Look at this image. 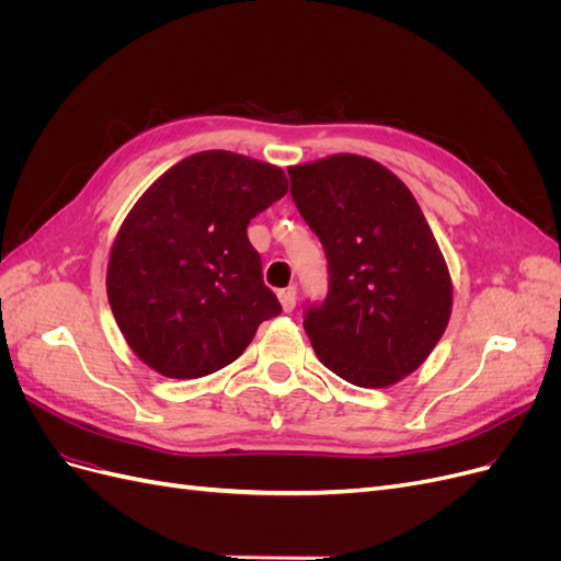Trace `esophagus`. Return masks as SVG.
<instances>
[{
  "mask_svg": "<svg viewBox=\"0 0 561 561\" xmlns=\"http://www.w3.org/2000/svg\"><path fill=\"white\" fill-rule=\"evenodd\" d=\"M278 299H280L283 311H285V313H293L295 307H297V287H295V285L285 287V290L278 293Z\"/></svg>",
  "mask_w": 561,
  "mask_h": 561,
  "instance_id": "34e87169",
  "label": "esophagus"
}]
</instances>
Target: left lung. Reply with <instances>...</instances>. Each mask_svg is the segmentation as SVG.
Returning <instances> with one entry per match:
<instances>
[{
    "instance_id": "left-lung-1",
    "label": "left lung",
    "mask_w": 561,
    "mask_h": 561,
    "mask_svg": "<svg viewBox=\"0 0 561 561\" xmlns=\"http://www.w3.org/2000/svg\"><path fill=\"white\" fill-rule=\"evenodd\" d=\"M287 175L328 257V295L304 309L320 363L363 388L412 375L451 313L449 271L416 198L388 168L355 154Z\"/></svg>"
}]
</instances>
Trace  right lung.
Masks as SVG:
<instances>
[{"label": "right lung", "mask_w": 561, "mask_h": 561, "mask_svg": "<svg viewBox=\"0 0 561 561\" xmlns=\"http://www.w3.org/2000/svg\"><path fill=\"white\" fill-rule=\"evenodd\" d=\"M285 192L280 168L213 149L173 165L135 203L112 245L107 297L142 363L171 379L213 375L283 311L248 225Z\"/></svg>", "instance_id": "right-lung-1"}]
</instances>
